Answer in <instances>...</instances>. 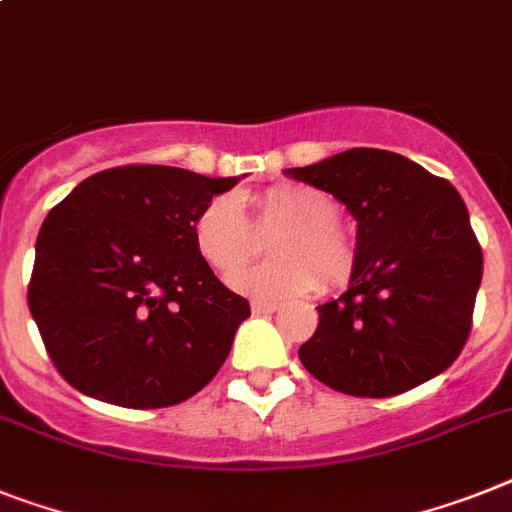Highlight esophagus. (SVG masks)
I'll list each match as a JSON object with an SVG mask.
<instances>
[{"label": "esophagus", "mask_w": 512, "mask_h": 512, "mask_svg": "<svg viewBox=\"0 0 512 512\" xmlns=\"http://www.w3.org/2000/svg\"><path fill=\"white\" fill-rule=\"evenodd\" d=\"M277 308H280V303H274V301H253L251 303L253 314H274Z\"/></svg>", "instance_id": "1"}]
</instances>
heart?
I'll use <instances>...</instances> for the list:
<instances>
[{
	"label": "heart",
	"instance_id": "1",
	"mask_svg": "<svg viewBox=\"0 0 512 512\" xmlns=\"http://www.w3.org/2000/svg\"><path fill=\"white\" fill-rule=\"evenodd\" d=\"M259 222H282L272 232L269 251L274 259L246 264L253 248V232L240 201L232 193L211 196L193 217V246L198 256L227 277L232 290L251 298L285 301L319 287H340L353 277L358 243L353 232L337 219L335 198L301 183H280L256 198Z\"/></svg>",
	"mask_w": 512,
	"mask_h": 512
}]
</instances>
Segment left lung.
I'll use <instances>...</instances> for the list:
<instances>
[{
	"label": "left lung",
	"instance_id": "obj_1",
	"mask_svg": "<svg viewBox=\"0 0 512 512\" xmlns=\"http://www.w3.org/2000/svg\"><path fill=\"white\" fill-rule=\"evenodd\" d=\"M285 175L327 190L358 222L350 287L319 306L298 356L356 398H392L437 377L471 332L484 272L468 209L445 177L382 149H348Z\"/></svg>",
	"mask_w": 512,
	"mask_h": 512
}]
</instances>
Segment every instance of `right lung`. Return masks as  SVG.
Wrapping results in <instances>:
<instances>
[{
    "label": "right lung",
    "mask_w": 512,
    "mask_h": 512,
    "mask_svg": "<svg viewBox=\"0 0 512 512\" xmlns=\"http://www.w3.org/2000/svg\"><path fill=\"white\" fill-rule=\"evenodd\" d=\"M238 177L128 164L86 177L44 219L28 308L57 371L88 398L167 408L214 379L246 298L193 246V217Z\"/></svg>",
    "instance_id": "obj_1"
}]
</instances>
